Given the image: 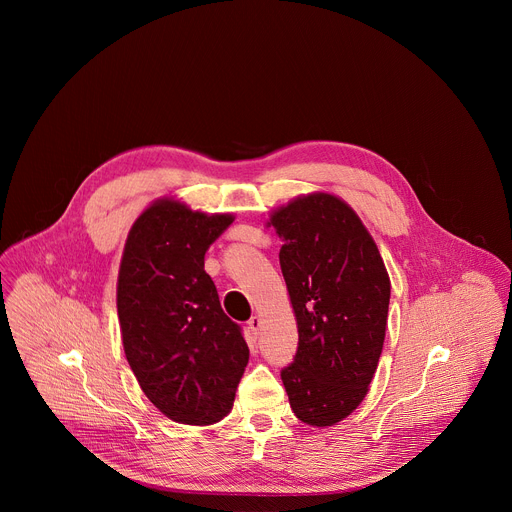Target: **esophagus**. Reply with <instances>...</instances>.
<instances>
[{
    "label": "esophagus",
    "instance_id": "obj_1",
    "mask_svg": "<svg viewBox=\"0 0 512 512\" xmlns=\"http://www.w3.org/2000/svg\"><path fill=\"white\" fill-rule=\"evenodd\" d=\"M247 326H249L251 334L257 336V334H259V328H261V318H259V316H251L249 322H247Z\"/></svg>",
    "mask_w": 512,
    "mask_h": 512
}]
</instances>
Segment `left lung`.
Segmentation results:
<instances>
[{"label": "left lung", "mask_w": 512, "mask_h": 512, "mask_svg": "<svg viewBox=\"0 0 512 512\" xmlns=\"http://www.w3.org/2000/svg\"><path fill=\"white\" fill-rule=\"evenodd\" d=\"M281 273L298 320V350L281 369L291 411L334 425L369 391L385 342L391 281L356 212L310 194L271 214Z\"/></svg>", "instance_id": "left-lung-1"}]
</instances>
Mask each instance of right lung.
Wrapping results in <instances>:
<instances>
[{"label":"right lung","instance_id":"add662e5","mask_svg":"<svg viewBox=\"0 0 512 512\" xmlns=\"http://www.w3.org/2000/svg\"><path fill=\"white\" fill-rule=\"evenodd\" d=\"M231 223V214L160 200L125 243L117 283L125 356L145 397L178 423L221 421L249 362L243 328L204 271L208 247Z\"/></svg>","mask_w":512,"mask_h":512}]
</instances>
